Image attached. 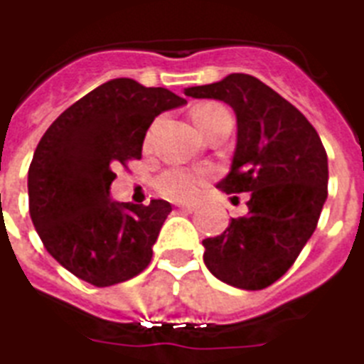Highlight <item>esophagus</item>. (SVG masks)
Wrapping results in <instances>:
<instances>
[{"instance_id":"34e87169","label":"esophagus","mask_w":364,"mask_h":364,"mask_svg":"<svg viewBox=\"0 0 364 364\" xmlns=\"http://www.w3.org/2000/svg\"><path fill=\"white\" fill-rule=\"evenodd\" d=\"M176 207H180L182 210H188V213H196L199 205L197 203H176Z\"/></svg>"}]
</instances>
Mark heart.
<instances>
[{"mask_svg":"<svg viewBox=\"0 0 364 364\" xmlns=\"http://www.w3.org/2000/svg\"><path fill=\"white\" fill-rule=\"evenodd\" d=\"M226 109L222 108L220 104L207 102L197 106L191 112L193 123L201 132H205L216 115H220ZM207 182V174L203 171H193V168H184V167H174L168 168L165 173L157 178V190L161 191L163 196L174 201H188L201 191V188Z\"/></svg>","mask_w":364,"mask_h":364,"instance_id":"obj_1","label":"heart"}]
</instances>
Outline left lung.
I'll use <instances>...</instances> for the list:
<instances>
[{
  "label": "left lung",
  "instance_id": "1",
  "mask_svg": "<svg viewBox=\"0 0 364 364\" xmlns=\"http://www.w3.org/2000/svg\"><path fill=\"white\" fill-rule=\"evenodd\" d=\"M184 95L232 106L237 144L232 168L216 188L249 193V213L232 218L220 235L203 239L205 266L237 289H266L294 264L317 228L328 184L323 142L289 100L252 75L230 74Z\"/></svg>",
  "mask_w": 364,
  "mask_h": 364
}]
</instances>
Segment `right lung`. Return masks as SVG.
<instances>
[{"label": "right lung", "instance_id": "1", "mask_svg": "<svg viewBox=\"0 0 364 364\" xmlns=\"http://www.w3.org/2000/svg\"><path fill=\"white\" fill-rule=\"evenodd\" d=\"M186 98L129 77L80 98L47 129L28 171L33 228L62 267L95 287H112L148 266L171 203L114 201V168L142 157L157 115Z\"/></svg>", "mask_w": 364, "mask_h": 364}]
</instances>
